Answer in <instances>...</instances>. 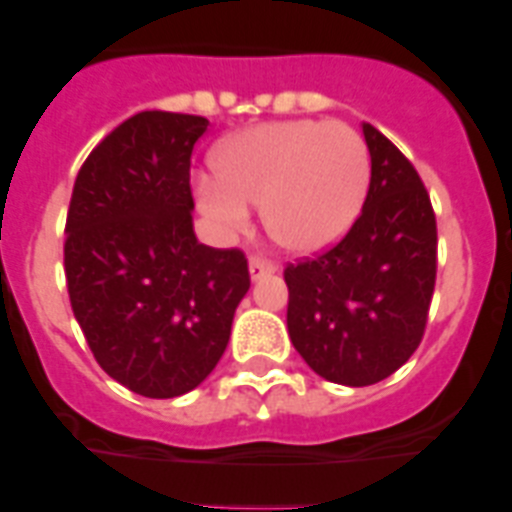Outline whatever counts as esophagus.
Masks as SVG:
<instances>
[{"instance_id":"esophagus-1","label":"esophagus","mask_w":512,"mask_h":512,"mask_svg":"<svg viewBox=\"0 0 512 512\" xmlns=\"http://www.w3.org/2000/svg\"><path fill=\"white\" fill-rule=\"evenodd\" d=\"M275 270H277L275 262L267 260V257H262V255H252L250 257V277H252V280H260V277L272 275Z\"/></svg>"}]
</instances>
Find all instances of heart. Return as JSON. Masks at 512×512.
<instances>
[{"instance_id":"heart-1","label":"heart","mask_w":512,"mask_h":512,"mask_svg":"<svg viewBox=\"0 0 512 512\" xmlns=\"http://www.w3.org/2000/svg\"><path fill=\"white\" fill-rule=\"evenodd\" d=\"M218 178H198V205L223 232L250 223L262 206L265 227L282 247L317 252L354 225L371 180L369 146L349 123H262L237 133L215 156Z\"/></svg>"}]
</instances>
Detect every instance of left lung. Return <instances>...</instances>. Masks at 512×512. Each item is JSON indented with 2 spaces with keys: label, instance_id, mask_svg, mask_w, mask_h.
<instances>
[{
  "label": "left lung",
  "instance_id": "obj_1",
  "mask_svg": "<svg viewBox=\"0 0 512 512\" xmlns=\"http://www.w3.org/2000/svg\"><path fill=\"white\" fill-rule=\"evenodd\" d=\"M361 131L371 153L361 215L337 245L285 267L289 339L322 379L344 386L376 384L416 352L438 262L421 175L371 123Z\"/></svg>",
  "mask_w": 512,
  "mask_h": 512
}]
</instances>
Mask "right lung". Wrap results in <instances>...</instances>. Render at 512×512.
<instances>
[{
    "label": "right lung",
    "mask_w": 512,
    "mask_h": 512,
    "mask_svg": "<svg viewBox=\"0 0 512 512\" xmlns=\"http://www.w3.org/2000/svg\"><path fill=\"white\" fill-rule=\"evenodd\" d=\"M208 118L141 111L76 175L66 215L71 309L103 371L133 394L173 399L218 366L250 289L245 252L193 232L190 156Z\"/></svg>",
    "instance_id": "obj_1"
}]
</instances>
